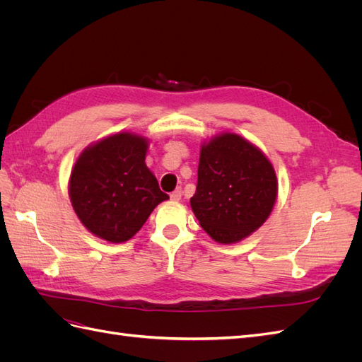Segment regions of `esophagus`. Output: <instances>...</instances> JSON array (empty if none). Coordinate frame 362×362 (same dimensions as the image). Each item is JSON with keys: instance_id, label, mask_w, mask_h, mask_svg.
I'll use <instances>...</instances> for the list:
<instances>
[{"instance_id": "34e87169", "label": "esophagus", "mask_w": 362, "mask_h": 362, "mask_svg": "<svg viewBox=\"0 0 362 362\" xmlns=\"http://www.w3.org/2000/svg\"><path fill=\"white\" fill-rule=\"evenodd\" d=\"M181 196H182V190H181V189H177V190L170 193V199L175 201V202H178V201L181 199Z\"/></svg>"}]
</instances>
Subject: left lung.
<instances>
[{"label": "left lung", "mask_w": 362, "mask_h": 362, "mask_svg": "<svg viewBox=\"0 0 362 362\" xmlns=\"http://www.w3.org/2000/svg\"><path fill=\"white\" fill-rule=\"evenodd\" d=\"M276 196L275 169L255 145L234 133L204 141L190 205L216 242L231 245L255 233L267 221Z\"/></svg>", "instance_id": "1"}]
</instances>
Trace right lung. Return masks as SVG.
Instances as JSON below:
<instances>
[{
	"instance_id": "1",
	"label": "right lung",
	"mask_w": 362,
	"mask_h": 362,
	"mask_svg": "<svg viewBox=\"0 0 362 362\" xmlns=\"http://www.w3.org/2000/svg\"><path fill=\"white\" fill-rule=\"evenodd\" d=\"M148 139L116 133L87 146L69 178V198L80 222L93 235L124 243L169 199L146 163Z\"/></svg>"
}]
</instances>
